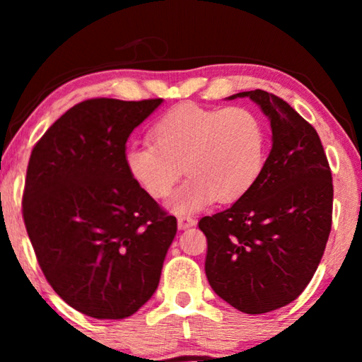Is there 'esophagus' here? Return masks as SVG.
<instances>
[{"label":"esophagus","mask_w":362,"mask_h":362,"mask_svg":"<svg viewBox=\"0 0 362 362\" xmlns=\"http://www.w3.org/2000/svg\"><path fill=\"white\" fill-rule=\"evenodd\" d=\"M194 224H196V221L189 216H180V217H177V227H180L181 230L189 229V227H192Z\"/></svg>","instance_id":"34e87169"}]
</instances>
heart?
I'll use <instances>...</instances> for the list:
<instances>
[{
    "label": "heart",
    "mask_w": 362,
    "mask_h": 362,
    "mask_svg": "<svg viewBox=\"0 0 362 362\" xmlns=\"http://www.w3.org/2000/svg\"><path fill=\"white\" fill-rule=\"evenodd\" d=\"M150 141L127 148V171L153 199H165L185 168L189 180L170 202L176 214L197 211L214 199L222 204L240 199L264 168V125L244 107L185 103L153 125Z\"/></svg>",
    "instance_id": "b5f03b06"
}]
</instances>
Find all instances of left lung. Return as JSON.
I'll use <instances>...</instances> for the list:
<instances>
[{
  "instance_id": "1",
  "label": "left lung",
  "mask_w": 362,
  "mask_h": 362,
  "mask_svg": "<svg viewBox=\"0 0 362 362\" xmlns=\"http://www.w3.org/2000/svg\"><path fill=\"white\" fill-rule=\"evenodd\" d=\"M235 97L259 103L274 145L254 186L197 226L212 290L260 315L291 303L313 279L331 232L333 180L318 133L284 98L259 88Z\"/></svg>"
}]
</instances>
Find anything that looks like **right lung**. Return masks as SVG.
<instances>
[{
	"label": "right lung",
	"instance_id": "right-lung-1",
	"mask_svg": "<svg viewBox=\"0 0 362 362\" xmlns=\"http://www.w3.org/2000/svg\"><path fill=\"white\" fill-rule=\"evenodd\" d=\"M161 102L83 100L29 158L23 219L37 264L54 291L92 318L136 313L158 288L176 235V217L125 166L128 136Z\"/></svg>",
	"mask_w": 362,
	"mask_h": 362
}]
</instances>
